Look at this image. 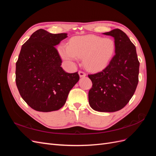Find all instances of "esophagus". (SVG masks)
<instances>
[{
	"label": "esophagus",
	"mask_w": 156,
	"mask_h": 156,
	"mask_svg": "<svg viewBox=\"0 0 156 156\" xmlns=\"http://www.w3.org/2000/svg\"><path fill=\"white\" fill-rule=\"evenodd\" d=\"M79 75L80 77H84L86 76V73H84L83 71H81V70L79 71Z\"/></svg>",
	"instance_id": "1"
}]
</instances>
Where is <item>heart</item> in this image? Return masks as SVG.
<instances>
[{"label":"heart","instance_id":"heart-1","mask_svg":"<svg viewBox=\"0 0 156 156\" xmlns=\"http://www.w3.org/2000/svg\"><path fill=\"white\" fill-rule=\"evenodd\" d=\"M115 50L114 40L94 35L75 37L70 41L69 45H62L58 48L61 58L67 62L73 64L78 57H83L84 66L92 71L106 67Z\"/></svg>","mask_w":156,"mask_h":156}]
</instances>
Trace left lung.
<instances>
[{"label":"left lung","mask_w":156,"mask_h":156,"mask_svg":"<svg viewBox=\"0 0 156 156\" xmlns=\"http://www.w3.org/2000/svg\"><path fill=\"white\" fill-rule=\"evenodd\" d=\"M115 38L116 54L100 72L89 74L92 87L89 104L100 112H115L124 108L139 83V62L136 48L125 32L119 29L103 33Z\"/></svg>","instance_id":"1"}]
</instances>
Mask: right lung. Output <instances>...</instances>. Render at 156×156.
<instances>
[{
	"instance_id": "obj_1",
	"label": "right lung",
	"mask_w": 156,
	"mask_h": 156,
	"mask_svg": "<svg viewBox=\"0 0 156 156\" xmlns=\"http://www.w3.org/2000/svg\"><path fill=\"white\" fill-rule=\"evenodd\" d=\"M67 35L39 29L22 45L16 62V85L24 101L37 111L60 109L79 80L78 72L66 73L60 66L62 61L55 48Z\"/></svg>"
}]
</instances>
